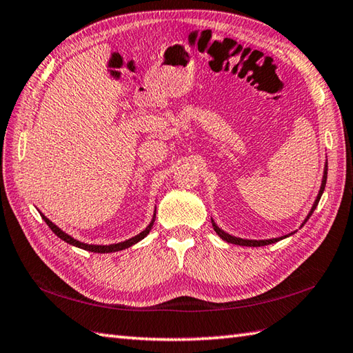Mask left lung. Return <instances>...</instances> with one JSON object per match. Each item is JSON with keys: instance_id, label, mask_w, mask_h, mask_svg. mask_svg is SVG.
<instances>
[{"instance_id": "1", "label": "left lung", "mask_w": 353, "mask_h": 353, "mask_svg": "<svg viewBox=\"0 0 353 353\" xmlns=\"http://www.w3.org/2000/svg\"><path fill=\"white\" fill-rule=\"evenodd\" d=\"M326 179H327V163L325 165L323 181H321V186H320L319 196H317L316 201H314V205H312L311 212L308 214V216H306V220L303 221V224H305L306 221H308V219H310V216H311V215H312V212H314V209L317 208L319 201H320V197H321V194H323V191H325V186H326ZM212 226H214V230L216 232V235H219L221 239H224V241H228V243H232V244H236V245H247V247H261V245H268V244H273V243H276V241H281V239H283V238L290 236V235H285V236H281V238H273V239H259V241H256V239H243V238L232 236V235L226 234V232H224V230H221L219 226H216V224H215L214 221H212Z\"/></svg>"}]
</instances>
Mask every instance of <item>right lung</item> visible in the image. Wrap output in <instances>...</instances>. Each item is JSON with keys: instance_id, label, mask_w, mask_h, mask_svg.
I'll use <instances>...</instances> for the list:
<instances>
[{"instance_id": "add662e5", "label": "right lung", "mask_w": 353, "mask_h": 353, "mask_svg": "<svg viewBox=\"0 0 353 353\" xmlns=\"http://www.w3.org/2000/svg\"><path fill=\"white\" fill-rule=\"evenodd\" d=\"M42 215V214H41ZM154 216H156V214H154ZM154 216H153V220H152V223L148 224V226L141 232L139 235H137V236H133V238H130V239H127V241H123V243H118V244H110V245H94V244H85V243H80V241H77V239H74L72 236H70L68 234H65L63 230H61L59 229L54 223H51L47 216L45 215H42V219H43V221L48 224V228L54 232V234L61 238V239H63L65 243H68V244H71V245H76V247H79V249H83V250H88V252H94V253H112V252H118V250H124V249H129L130 245H133V244H137L138 241H141V239H144L148 234H150V230H152V228H153V223H154Z\"/></svg>"}]
</instances>
